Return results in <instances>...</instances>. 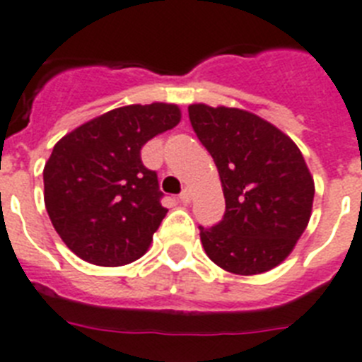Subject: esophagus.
Returning <instances> with one entry per match:
<instances>
[{"mask_svg": "<svg viewBox=\"0 0 362 362\" xmlns=\"http://www.w3.org/2000/svg\"><path fill=\"white\" fill-rule=\"evenodd\" d=\"M191 200V191L189 189H184L180 193V202H184V204H187Z\"/></svg>", "mask_w": 362, "mask_h": 362, "instance_id": "34e87169", "label": "esophagus"}]
</instances>
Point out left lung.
I'll list each match as a JSON object with an SVG mask.
<instances>
[{
  "instance_id": "1",
  "label": "left lung",
  "mask_w": 362,
  "mask_h": 362,
  "mask_svg": "<svg viewBox=\"0 0 362 362\" xmlns=\"http://www.w3.org/2000/svg\"><path fill=\"white\" fill-rule=\"evenodd\" d=\"M193 130L217 165L226 211L217 226H200L215 265L239 276L284 263L305 232L315 180L289 136L241 108L189 105Z\"/></svg>"
}]
</instances>
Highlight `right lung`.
Here are the masks:
<instances>
[{"instance_id":"add662e5","label":"right lung","mask_w":362,"mask_h":362,"mask_svg":"<svg viewBox=\"0 0 362 362\" xmlns=\"http://www.w3.org/2000/svg\"><path fill=\"white\" fill-rule=\"evenodd\" d=\"M178 105L114 108L60 138L44 167V202L54 230L81 259L121 267L139 259L167 214L158 176L139 151L180 123Z\"/></svg>"}]
</instances>
